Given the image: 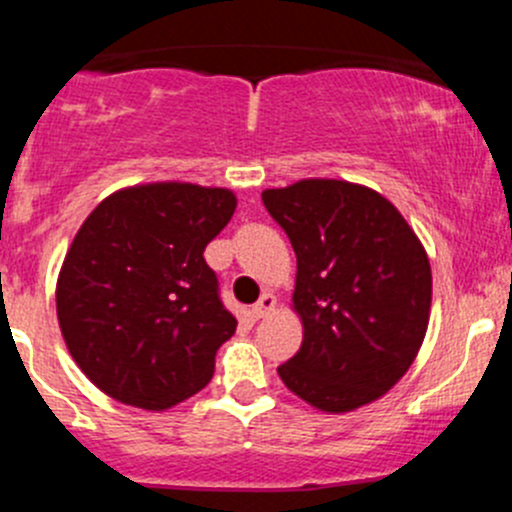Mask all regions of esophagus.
Masks as SVG:
<instances>
[{
  "label": "esophagus",
  "instance_id": "obj_1",
  "mask_svg": "<svg viewBox=\"0 0 512 512\" xmlns=\"http://www.w3.org/2000/svg\"><path fill=\"white\" fill-rule=\"evenodd\" d=\"M273 308H276V298H273V293H263L254 306H251V313H254V318H266L271 316Z\"/></svg>",
  "mask_w": 512,
  "mask_h": 512
}]
</instances>
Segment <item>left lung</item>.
Segmentation results:
<instances>
[{"label": "left lung", "mask_w": 512, "mask_h": 512, "mask_svg": "<svg viewBox=\"0 0 512 512\" xmlns=\"http://www.w3.org/2000/svg\"><path fill=\"white\" fill-rule=\"evenodd\" d=\"M261 199L298 266L303 343L278 376L328 413L376 401L426 336L433 278L421 241L391 201L348 181L303 179Z\"/></svg>", "instance_id": "left-lung-1"}]
</instances>
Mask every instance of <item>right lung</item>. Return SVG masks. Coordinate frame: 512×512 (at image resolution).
<instances>
[{
	"instance_id": "right-lung-1",
	"label": "right lung",
	"mask_w": 512,
	"mask_h": 512,
	"mask_svg": "<svg viewBox=\"0 0 512 512\" xmlns=\"http://www.w3.org/2000/svg\"><path fill=\"white\" fill-rule=\"evenodd\" d=\"M234 211L226 189L146 184L116 191L84 221L59 273L57 316L106 396L164 411L211 381L236 318L204 249Z\"/></svg>"
}]
</instances>
